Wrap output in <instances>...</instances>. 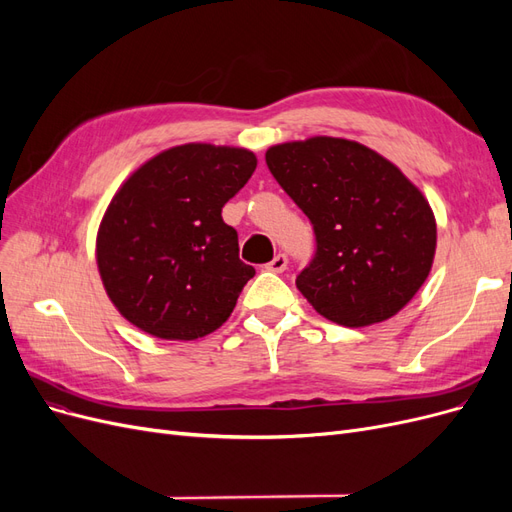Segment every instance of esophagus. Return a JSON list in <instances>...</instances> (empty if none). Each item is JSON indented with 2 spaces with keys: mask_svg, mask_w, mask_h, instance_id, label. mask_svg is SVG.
Here are the masks:
<instances>
[{
  "mask_svg": "<svg viewBox=\"0 0 512 512\" xmlns=\"http://www.w3.org/2000/svg\"><path fill=\"white\" fill-rule=\"evenodd\" d=\"M286 267H288V256L286 254H277L265 269L273 271V273H282V271H286Z\"/></svg>",
  "mask_w": 512,
  "mask_h": 512,
  "instance_id": "1",
  "label": "esophagus"
}]
</instances>
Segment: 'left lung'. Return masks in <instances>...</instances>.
<instances>
[{
	"mask_svg": "<svg viewBox=\"0 0 512 512\" xmlns=\"http://www.w3.org/2000/svg\"><path fill=\"white\" fill-rule=\"evenodd\" d=\"M265 160L314 226V258L297 273L303 297L344 327L395 316L436 254V220L423 194L389 160L344 138L284 143Z\"/></svg>",
	"mask_w": 512,
	"mask_h": 512,
	"instance_id": "left-lung-1",
	"label": "left lung"
}]
</instances>
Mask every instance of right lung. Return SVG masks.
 I'll return each instance as SVG.
<instances>
[{
  "label": "right lung",
  "mask_w": 512,
  "mask_h": 512,
  "mask_svg": "<svg viewBox=\"0 0 512 512\" xmlns=\"http://www.w3.org/2000/svg\"><path fill=\"white\" fill-rule=\"evenodd\" d=\"M256 170L252 151L173 147L123 183L98 232L108 297L134 327L160 339L220 329L256 269L239 258L222 207Z\"/></svg>",
  "instance_id": "1"
}]
</instances>
